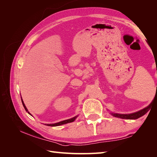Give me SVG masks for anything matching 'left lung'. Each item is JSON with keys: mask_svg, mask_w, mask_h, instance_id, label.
<instances>
[{"mask_svg": "<svg viewBox=\"0 0 157 157\" xmlns=\"http://www.w3.org/2000/svg\"><path fill=\"white\" fill-rule=\"evenodd\" d=\"M156 88H157V84H156ZM154 99L153 100V101H152L149 104V106H147V107L141 109V110L137 111V112L131 113V114H118V113H111V114L113 117H117V118H122V119H137V118L144 116L145 114H146L147 112H148V111L151 109V106L152 105V104H153V103L154 101Z\"/></svg>", "mask_w": 157, "mask_h": 157, "instance_id": "left-lung-1", "label": "left lung"}]
</instances>
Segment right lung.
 Returning <instances> with one entry per match:
<instances>
[{
    "label": "right lung",
    "mask_w": 157,
    "mask_h": 157,
    "mask_svg": "<svg viewBox=\"0 0 157 157\" xmlns=\"http://www.w3.org/2000/svg\"><path fill=\"white\" fill-rule=\"evenodd\" d=\"M21 101H22V104H23V107H24V108H25V111H26L27 112H28V113H29L30 115H31V114L29 111H28L27 109V107H25L24 103H23V101L22 99H21ZM31 116H32V115H31ZM77 117H78V116H76V117H73V118H70V119H67V120H65V121H61V122H57V123H54V124H46V125L49 126H60V125H62V124H67V123L72 122L75 121Z\"/></svg>",
    "instance_id": "right-lung-1"
}]
</instances>
